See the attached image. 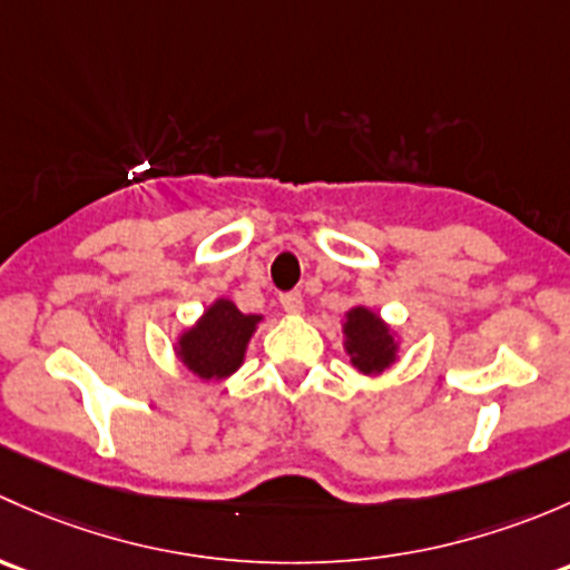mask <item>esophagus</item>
I'll use <instances>...</instances> for the list:
<instances>
[{"label": "esophagus", "mask_w": 570, "mask_h": 570, "mask_svg": "<svg viewBox=\"0 0 570 570\" xmlns=\"http://www.w3.org/2000/svg\"><path fill=\"white\" fill-rule=\"evenodd\" d=\"M279 304H283V309L287 315H298L304 309V298H302V293H298V291L283 293V296H279Z\"/></svg>", "instance_id": "1"}]
</instances>
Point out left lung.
Masks as SVG:
<instances>
[{
	"mask_svg": "<svg viewBox=\"0 0 570 570\" xmlns=\"http://www.w3.org/2000/svg\"><path fill=\"white\" fill-rule=\"evenodd\" d=\"M343 351L356 373L379 379L401 360V334L367 304H354L343 315Z\"/></svg>",
	"mask_w": 570,
	"mask_h": 570,
	"instance_id": "8db88e82",
	"label": "left lung"
}]
</instances>
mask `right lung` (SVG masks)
I'll return each instance as SVG.
<instances>
[{"mask_svg":"<svg viewBox=\"0 0 570 570\" xmlns=\"http://www.w3.org/2000/svg\"><path fill=\"white\" fill-rule=\"evenodd\" d=\"M263 315H246L236 302L219 296L175 337L173 354L199 381H225L246 362V348Z\"/></svg>","mask_w":570,"mask_h":570,"instance_id":"obj_1","label":"right lung"}]
</instances>
